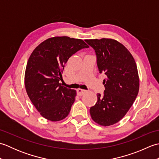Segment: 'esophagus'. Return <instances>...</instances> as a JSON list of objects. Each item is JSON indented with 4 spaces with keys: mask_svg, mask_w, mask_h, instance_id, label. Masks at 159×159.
I'll return each instance as SVG.
<instances>
[{
    "mask_svg": "<svg viewBox=\"0 0 159 159\" xmlns=\"http://www.w3.org/2000/svg\"><path fill=\"white\" fill-rule=\"evenodd\" d=\"M87 92L86 90H84V89H78L76 90V92H77V95L79 96H83L84 93H85V92Z\"/></svg>",
    "mask_w": 159,
    "mask_h": 159,
    "instance_id": "1",
    "label": "esophagus"
}]
</instances>
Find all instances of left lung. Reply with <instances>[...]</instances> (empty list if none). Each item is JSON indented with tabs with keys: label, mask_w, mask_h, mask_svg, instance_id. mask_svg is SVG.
Here are the masks:
<instances>
[{
	"label": "left lung",
	"mask_w": 159,
	"mask_h": 159,
	"mask_svg": "<svg viewBox=\"0 0 159 159\" xmlns=\"http://www.w3.org/2000/svg\"><path fill=\"white\" fill-rule=\"evenodd\" d=\"M96 52L100 73H104V95L98 93L90 115L103 126L116 124L133 105L139 89L137 67L133 55L123 44L113 39H86Z\"/></svg>",
	"instance_id": "8db88e82"
}]
</instances>
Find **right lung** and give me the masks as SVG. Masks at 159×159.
<instances>
[{
  "mask_svg": "<svg viewBox=\"0 0 159 159\" xmlns=\"http://www.w3.org/2000/svg\"><path fill=\"white\" fill-rule=\"evenodd\" d=\"M89 48L80 39L54 37L33 50L26 64L25 85L26 93L40 115L48 120L66 118L75 101L76 91L59 83L70 57L79 50Z\"/></svg>",
  "mask_w": 159,
  "mask_h": 159,
  "instance_id": "add662e5",
  "label": "right lung"
}]
</instances>
